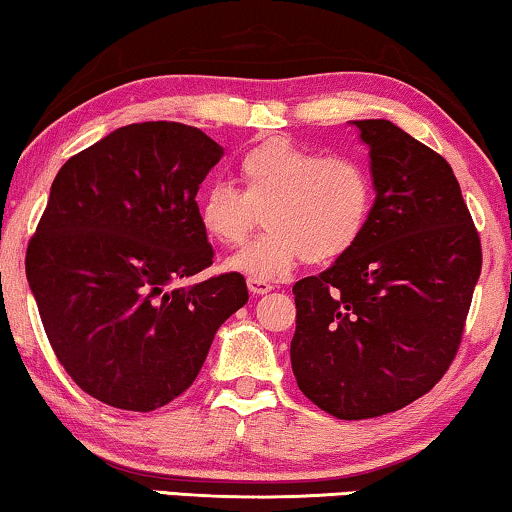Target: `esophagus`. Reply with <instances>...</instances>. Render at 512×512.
<instances>
[{
    "instance_id": "esophagus-1",
    "label": "esophagus",
    "mask_w": 512,
    "mask_h": 512,
    "mask_svg": "<svg viewBox=\"0 0 512 512\" xmlns=\"http://www.w3.org/2000/svg\"><path fill=\"white\" fill-rule=\"evenodd\" d=\"M247 286H249V293H254V295H265V293H270L272 291V284L270 281H265V279H247Z\"/></svg>"
}]
</instances>
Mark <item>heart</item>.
<instances>
[{
  "label": "heart",
  "mask_w": 512,
  "mask_h": 512,
  "mask_svg": "<svg viewBox=\"0 0 512 512\" xmlns=\"http://www.w3.org/2000/svg\"><path fill=\"white\" fill-rule=\"evenodd\" d=\"M240 184L217 180L198 196V224L217 247H235L261 210L265 231L226 261L231 272L277 279L300 261L335 263L365 235L374 182L351 154H325L284 138L263 140L240 157Z\"/></svg>",
  "instance_id": "heart-1"
}]
</instances>
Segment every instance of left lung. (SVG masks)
<instances>
[{"label":"left lung","mask_w":512,"mask_h":512,"mask_svg":"<svg viewBox=\"0 0 512 512\" xmlns=\"http://www.w3.org/2000/svg\"><path fill=\"white\" fill-rule=\"evenodd\" d=\"M374 212L362 240L293 286L295 381L318 409L365 420L441 381L462 342L483 251L453 168L388 120H355Z\"/></svg>","instance_id":"8db88e82"}]
</instances>
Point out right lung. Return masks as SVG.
<instances>
[{"instance_id": "right-lung-1", "label": "right lung", "mask_w": 512, "mask_h": 512, "mask_svg": "<svg viewBox=\"0 0 512 512\" xmlns=\"http://www.w3.org/2000/svg\"><path fill=\"white\" fill-rule=\"evenodd\" d=\"M224 147L180 122L115 129L59 168L27 247V281L57 360L87 395L154 411L196 381L212 339L247 305L212 265L196 194Z\"/></svg>"}]
</instances>
